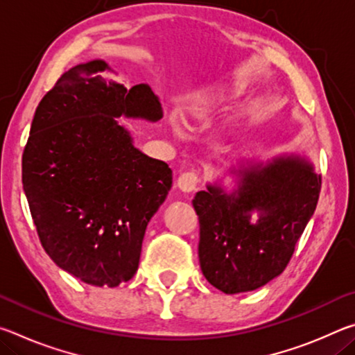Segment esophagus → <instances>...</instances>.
Listing matches in <instances>:
<instances>
[{
	"instance_id": "esophagus-1",
	"label": "esophagus",
	"mask_w": 355,
	"mask_h": 355,
	"mask_svg": "<svg viewBox=\"0 0 355 355\" xmlns=\"http://www.w3.org/2000/svg\"><path fill=\"white\" fill-rule=\"evenodd\" d=\"M199 184V175L196 172H183L177 180V186L180 191L191 192L197 188Z\"/></svg>"
}]
</instances>
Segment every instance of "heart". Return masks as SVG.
I'll return each instance as SVG.
<instances>
[{"mask_svg": "<svg viewBox=\"0 0 355 355\" xmlns=\"http://www.w3.org/2000/svg\"><path fill=\"white\" fill-rule=\"evenodd\" d=\"M239 95H241V87L238 84H205V86L197 89L194 94H191L184 100L182 106L183 122L196 123L200 122V120H205L216 111H219L220 107H224L228 101L239 97ZM171 123L173 130L177 131H180L183 127L182 119L178 116L171 117Z\"/></svg>", "mask_w": 355, "mask_h": 355, "instance_id": "1", "label": "heart"}]
</instances>
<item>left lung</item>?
I'll use <instances>...</instances> for the list:
<instances>
[{"label":"left lung","mask_w":355,"mask_h":355,"mask_svg":"<svg viewBox=\"0 0 355 355\" xmlns=\"http://www.w3.org/2000/svg\"><path fill=\"white\" fill-rule=\"evenodd\" d=\"M228 173L230 189L218 178L197 192L192 205L200 224L202 272L222 293L236 294L284 272L316 209L321 175L300 153L241 158Z\"/></svg>","instance_id":"1"}]
</instances>
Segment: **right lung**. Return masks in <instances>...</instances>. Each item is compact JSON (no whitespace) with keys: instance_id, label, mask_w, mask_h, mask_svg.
<instances>
[{"instance_id":"add662e5","label":"right lung","mask_w":355,"mask_h":355,"mask_svg":"<svg viewBox=\"0 0 355 355\" xmlns=\"http://www.w3.org/2000/svg\"><path fill=\"white\" fill-rule=\"evenodd\" d=\"M103 59L59 78L35 110L21 180L40 243L84 284L114 288L137 271L146 228L172 186L164 161L135 147L119 117L158 122L148 84L107 80Z\"/></svg>"}]
</instances>
